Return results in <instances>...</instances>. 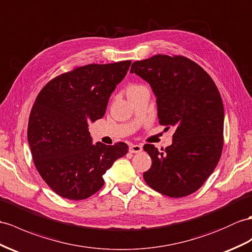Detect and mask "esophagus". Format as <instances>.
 I'll list each match as a JSON object with an SVG mask.
<instances>
[{"label":"esophagus","instance_id":"obj_1","mask_svg":"<svg viewBox=\"0 0 252 252\" xmlns=\"http://www.w3.org/2000/svg\"><path fill=\"white\" fill-rule=\"evenodd\" d=\"M142 150H143V147L140 144H130V146H129L130 153H140V152H142Z\"/></svg>","mask_w":252,"mask_h":252}]
</instances>
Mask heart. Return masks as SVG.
Here are the masks:
<instances>
[{
	"instance_id": "1",
	"label": "heart",
	"mask_w": 252,
	"mask_h": 252,
	"mask_svg": "<svg viewBox=\"0 0 252 252\" xmlns=\"http://www.w3.org/2000/svg\"><path fill=\"white\" fill-rule=\"evenodd\" d=\"M144 87L143 85H140V84H131L130 87H128L127 89V94H130V93H133V92H137L141 89H143Z\"/></svg>"
}]
</instances>
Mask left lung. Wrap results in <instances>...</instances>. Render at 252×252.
<instances>
[{
    "instance_id": "left-lung-1",
    "label": "left lung",
    "mask_w": 252,
    "mask_h": 252,
    "mask_svg": "<svg viewBox=\"0 0 252 252\" xmlns=\"http://www.w3.org/2000/svg\"><path fill=\"white\" fill-rule=\"evenodd\" d=\"M149 82L157 101L159 124L175 127L173 142L158 151L143 149L152 158L145 183L171 198L191 194L216 168L223 147V103L210 75L182 55L157 54L131 65Z\"/></svg>"
}]
</instances>
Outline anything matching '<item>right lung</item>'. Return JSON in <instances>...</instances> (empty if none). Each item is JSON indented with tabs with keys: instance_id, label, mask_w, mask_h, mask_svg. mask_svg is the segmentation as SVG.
<instances>
[{
	"instance_id": "obj_1",
	"label": "right lung",
	"mask_w": 252,
	"mask_h": 252,
	"mask_svg": "<svg viewBox=\"0 0 252 252\" xmlns=\"http://www.w3.org/2000/svg\"><path fill=\"white\" fill-rule=\"evenodd\" d=\"M131 61L90 64L49 81L30 113L28 141L47 185L61 197L83 200L99 190L102 175L127 154L124 142L92 144L89 123L105 115L109 98Z\"/></svg>"
}]
</instances>
